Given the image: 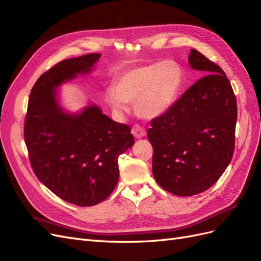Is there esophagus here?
I'll use <instances>...</instances> for the list:
<instances>
[{
    "label": "esophagus",
    "instance_id": "34e87169",
    "mask_svg": "<svg viewBox=\"0 0 261 261\" xmlns=\"http://www.w3.org/2000/svg\"><path fill=\"white\" fill-rule=\"evenodd\" d=\"M132 134H133L134 137H135V138H141V137H144L146 135V132H145L144 127H141L140 125L136 124V125L133 126Z\"/></svg>",
    "mask_w": 261,
    "mask_h": 261
}]
</instances>
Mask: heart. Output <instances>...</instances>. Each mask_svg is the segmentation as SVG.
Wrapping results in <instances>:
<instances>
[{
	"mask_svg": "<svg viewBox=\"0 0 261 261\" xmlns=\"http://www.w3.org/2000/svg\"><path fill=\"white\" fill-rule=\"evenodd\" d=\"M183 72L173 61L154 62L125 70L109 87L106 98L114 111L124 113L135 102L136 112L144 118H155L167 113L176 102Z\"/></svg>",
	"mask_w": 261,
	"mask_h": 261,
	"instance_id": "1",
	"label": "heart"
}]
</instances>
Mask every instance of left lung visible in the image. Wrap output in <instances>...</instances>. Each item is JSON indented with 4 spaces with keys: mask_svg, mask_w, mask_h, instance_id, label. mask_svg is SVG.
<instances>
[{
    "mask_svg": "<svg viewBox=\"0 0 261 261\" xmlns=\"http://www.w3.org/2000/svg\"><path fill=\"white\" fill-rule=\"evenodd\" d=\"M188 63L207 75L152 120L147 132L156 183L184 197L207 191L223 174L233 156L238 120L235 94L223 70L195 49Z\"/></svg>",
    "mask_w": 261,
    "mask_h": 261,
    "instance_id": "1",
    "label": "left lung"
}]
</instances>
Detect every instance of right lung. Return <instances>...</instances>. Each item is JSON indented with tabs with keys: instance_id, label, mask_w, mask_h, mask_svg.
I'll return each instance as SVG.
<instances>
[{
	"instance_id": "obj_1",
	"label": "right lung",
	"mask_w": 261,
	"mask_h": 261,
	"mask_svg": "<svg viewBox=\"0 0 261 261\" xmlns=\"http://www.w3.org/2000/svg\"><path fill=\"white\" fill-rule=\"evenodd\" d=\"M101 54L60 62L30 92L23 137L36 176L61 199L94 206L111 195L120 177L118 155L135 140L127 125L103 114L96 103L69 112L60 102L63 84L88 75Z\"/></svg>"
}]
</instances>
